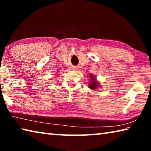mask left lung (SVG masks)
Instances as JSON below:
<instances>
[{
  "label": "left lung",
  "mask_w": 151,
  "mask_h": 151,
  "mask_svg": "<svg viewBox=\"0 0 151 151\" xmlns=\"http://www.w3.org/2000/svg\"><path fill=\"white\" fill-rule=\"evenodd\" d=\"M90 77L91 78V83L89 84V88L92 89H96L98 86H99V83L96 82V78H94L93 75H90Z\"/></svg>",
  "instance_id": "left-lung-1"
}]
</instances>
